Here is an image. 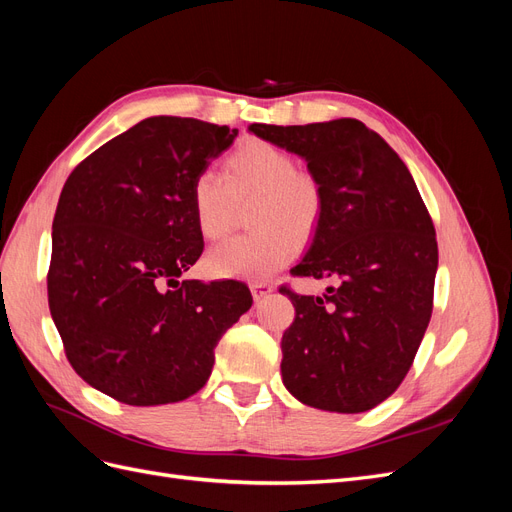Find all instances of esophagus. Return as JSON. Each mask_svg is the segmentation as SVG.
<instances>
[{
    "label": "esophagus",
    "instance_id": "obj_1",
    "mask_svg": "<svg viewBox=\"0 0 512 512\" xmlns=\"http://www.w3.org/2000/svg\"><path fill=\"white\" fill-rule=\"evenodd\" d=\"M250 290H252L254 301H260V299L269 297V294H271L275 288H273V284H267V282H254V284L250 286Z\"/></svg>",
    "mask_w": 512,
    "mask_h": 512
}]
</instances>
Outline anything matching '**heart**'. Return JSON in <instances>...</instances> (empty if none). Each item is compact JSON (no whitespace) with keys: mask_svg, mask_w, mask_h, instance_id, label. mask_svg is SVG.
<instances>
[{"mask_svg":"<svg viewBox=\"0 0 512 512\" xmlns=\"http://www.w3.org/2000/svg\"><path fill=\"white\" fill-rule=\"evenodd\" d=\"M254 235L230 239L207 254V269L228 280H267L294 258L299 242L312 239L324 218L327 198L316 175L297 168L288 151L252 138L224 160L222 177L198 170L190 205L200 237L218 241L235 222L237 205L252 203Z\"/></svg>","mask_w":512,"mask_h":512,"instance_id":"obj_1","label":"heart"}]
</instances>
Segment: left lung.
I'll list each match as a JSON object with an SVG mask.
<instances>
[{
	"label": "left lung",
	"instance_id": "obj_1",
	"mask_svg": "<svg viewBox=\"0 0 512 512\" xmlns=\"http://www.w3.org/2000/svg\"><path fill=\"white\" fill-rule=\"evenodd\" d=\"M250 132L301 156L327 198L290 273L339 280L322 297L280 288L294 305L282 337L284 386L305 406L367 412L404 382L427 331L438 271L431 215L408 166L359 119L252 123Z\"/></svg>",
	"mask_w": 512,
	"mask_h": 512
}]
</instances>
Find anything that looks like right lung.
<instances>
[{
  "instance_id": "add662e5",
  "label": "right lung",
  "mask_w": 512,
  "mask_h": 512,
  "mask_svg": "<svg viewBox=\"0 0 512 512\" xmlns=\"http://www.w3.org/2000/svg\"><path fill=\"white\" fill-rule=\"evenodd\" d=\"M239 130L149 117L76 166L61 190L46 275L70 365L128 406L192 397L215 346L252 307L241 282L183 280L203 254L190 183Z\"/></svg>"
}]
</instances>
